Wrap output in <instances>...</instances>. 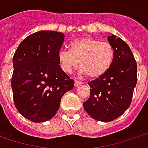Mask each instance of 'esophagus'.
Listing matches in <instances>:
<instances>
[{
    "label": "esophagus",
    "instance_id": "34e87169",
    "mask_svg": "<svg viewBox=\"0 0 148 148\" xmlns=\"http://www.w3.org/2000/svg\"><path fill=\"white\" fill-rule=\"evenodd\" d=\"M81 84H82V82H80V81H78V80H75L74 81V86L75 87H78V86H79Z\"/></svg>",
    "mask_w": 148,
    "mask_h": 148
}]
</instances>
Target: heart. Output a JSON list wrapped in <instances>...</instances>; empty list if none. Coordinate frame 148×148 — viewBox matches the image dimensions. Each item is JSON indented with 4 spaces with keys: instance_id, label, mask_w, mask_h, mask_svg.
<instances>
[{
    "instance_id": "b5f03b06",
    "label": "heart",
    "mask_w": 148,
    "mask_h": 148,
    "mask_svg": "<svg viewBox=\"0 0 148 148\" xmlns=\"http://www.w3.org/2000/svg\"><path fill=\"white\" fill-rule=\"evenodd\" d=\"M58 58L64 72L70 73L79 63L80 74H88L90 79H97L103 76L110 68L114 51L106 42L84 37L73 41L70 50L61 49Z\"/></svg>"
}]
</instances>
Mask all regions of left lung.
<instances>
[{
    "mask_svg": "<svg viewBox=\"0 0 148 148\" xmlns=\"http://www.w3.org/2000/svg\"><path fill=\"white\" fill-rule=\"evenodd\" d=\"M107 39L114 51L113 62L103 76L88 83L90 95L83 104L93 119L104 122L121 116L130 106L137 80V66L131 48L113 34Z\"/></svg>",
    "mask_w": 148,
    "mask_h": 148,
    "instance_id": "obj_1",
    "label": "left lung"
}]
</instances>
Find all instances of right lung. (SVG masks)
<instances>
[{"label": "right lung", "instance_id": "add662e5", "mask_svg": "<svg viewBox=\"0 0 148 148\" xmlns=\"http://www.w3.org/2000/svg\"><path fill=\"white\" fill-rule=\"evenodd\" d=\"M64 41L62 32L39 31L27 37L13 56L12 88L19 113L35 123L51 120L74 81L62 70L58 54Z\"/></svg>", "mask_w": 148, "mask_h": 148}]
</instances>
